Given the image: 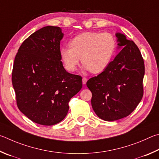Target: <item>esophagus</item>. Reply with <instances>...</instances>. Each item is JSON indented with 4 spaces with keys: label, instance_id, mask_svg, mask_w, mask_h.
<instances>
[{
    "label": "esophagus",
    "instance_id": "esophagus-1",
    "mask_svg": "<svg viewBox=\"0 0 159 159\" xmlns=\"http://www.w3.org/2000/svg\"><path fill=\"white\" fill-rule=\"evenodd\" d=\"M87 78L83 77L82 78V83H83V84H86V83H87Z\"/></svg>",
    "mask_w": 159,
    "mask_h": 159
}]
</instances>
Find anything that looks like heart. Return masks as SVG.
<instances>
[{
    "label": "heart",
    "mask_w": 159,
    "mask_h": 159,
    "mask_svg": "<svg viewBox=\"0 0 159 159\" xmlns=\"http://www.w3.org/2000/svg\"><path fill=\"white\" fill-rule=\"evenodd\" d=\"M69 46L60 50L61 58L66 68L75 70L80 58L85 68L99 73L110 65L116 49V40L108 32H85L75 36Z\"/></svg>",
    "instance_id": "1"
}]
</instances>
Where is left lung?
<instances>
[{
    "label": "left lung",
    "mask_w": 159,
    "mask_h": 159,
    "mask_svg": "<svg viewBox=\"0 0 159 159\" xmlns=\"http://www.w3.org/2000/svg\"><path fill=\"white\" fill-rule=\"evenodd\" d=\"M122 49L103 72L90 78L91 105L99 118L116 121L129 116L143 98L144 63L140 49L126 36L116 33Z\"/></svg>",
    "instance_id": "1"
}]
</instances>
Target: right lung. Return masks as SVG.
<instances>
[{"label":"right lung","instance_id":"add662e5","mask_svg":"<svg viewBox=\"0 0 159 159\" xmlns=\"http://www.w3.org/2000/svg\"><path fill=\"white\" fill-rule=\"evenodd\" d=\"M63 36L58 26L42 28L23 42L14 61L12 82L19 110L44 126L62 121L70 100L82 87V77L67 72L61 61Z\"/></svg>","mask_w":159,"mask_h":159}]
</instances>
